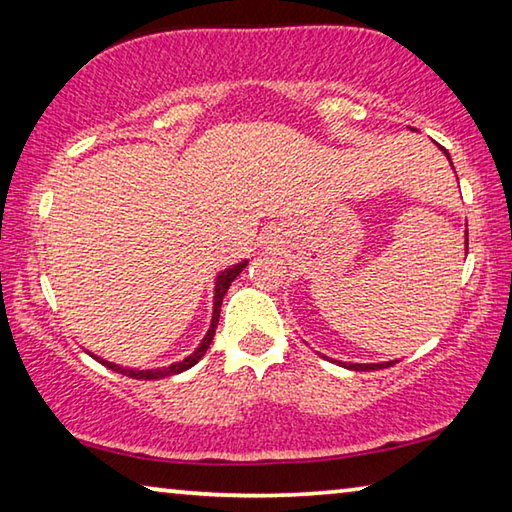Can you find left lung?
<instances>
[{"label":"left lung","instance_id":"obj_1","mask_svg":"<svg viewBox=\"0 0 512 512\" xmlns=\"http://www.w3.org/2000/svg\"><path fill=\"white\" fill-rule=\"evenodd\" d=\"M440 151H443L445 155H447V160H449V164H452V158H449V153L443 149V146H440ZM465 255H467V232H465ZM329 359V357H327ZM339 363V366H343V368H348V370H379V368H388V366H393L395 361H381V363H348V361H336Z\"/></svg>","mask_w":512,"mask_h":512}]
</instances>
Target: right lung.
I'll use <instances>...</instances> for the list:
<instances>
[{
	"mask_svg": "<svg viewBox=\"0 0 512 512\" xmlns=\"http://www.w3.org/2000/svg\"><path fill=\"white\" fill-rule=\"evenodd\" d=\"M248 266V259H244V262L239 264H232L228 268H223V271H219V275H216L214 280V298H212V320H210V327H207V332L203 336V341L198 343V348L189 354V357L180 359L176 363H171V366H164V368H149V370H140V368H126V366H119V363H112V361H106L103 357H97V354L85 350L90 354L92 359H97L99 363H103V366L119 372V375H126V377H133V379H162V377H169V375H178V372L183 370H189L192 366H196L198 359L203 357V354L207 352V348H210V343L214 339V332H216V325H219V314H221V305H223V296L228 293L230 284L237 280V275L244 271V268Z\"/></svg>",
	"mask_w": 512,
	"mask_h": 512,
	"instance_id": "obj_1",
	"label": "right lung"
}]
</instances>
